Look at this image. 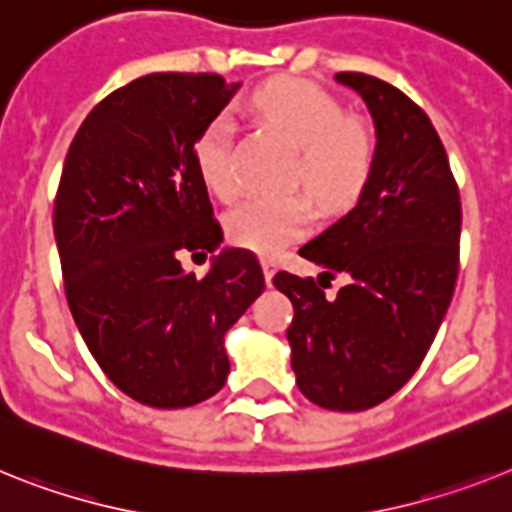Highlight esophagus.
Returning a JSON list of instances; mask_svg holds the SVG:
<instances>
[{
	"instance_id": "esophagus-1",
	"label": "esophagus",
	"mask_w": 512,
	"mask_h": 512,
	"mask_svg": "<svg viewBox=\"0 0 512 512\" xmlns=\"http://www.w3.org/2000/svg\"><path fill=\"white\" fill-rule=\"evenodd\" d=\"M260 265H263L265 283H268V286H270V281H273V268H276V263H273L270 257H263V260H260Z\"/></svg>"
}]
</instances>
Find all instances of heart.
Segmentation results:
<instances>
[{
    "label": "heart",
    "instance_id": "1",
    "mask_svg": "<svg viewBox=\"0 0 512 512\" xmlns=\"http://www.w3.org/2000/svg\"><path fill=\"white\" fill-rule=\"evenodd\" d=\"M260 117L299 148L296 182L304 184L325 208H346L362 195L375 163V140L364 124L346 119L343 106L328 90L309 80L281 77L255 93ZM195 163L218 200L234 203L242 179L234 163V124L216 117L205 124L195 143ZM315 218L307 195L255 197L226 218V236L236 247L273 255L299 239Z\"/></svg>",
    "mask_w": 512,
    "mask_h": 512
}]
</instances>
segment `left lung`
I'll return each instance as SVG.
<instances>
[{"label":"left lung","instance_id":"8db88e82","mask_svg":"<svg viewBox=\"0 0 512 512\" xmlns=\"http://www.w3.org/2000/svg\"><path fill=\"white\" fill-rule=\"evenodd\" d=\"M336 80L375 119V163L359 203L299 255L349 283L325 299L315 278L281 270L273 286L294 304L286 338L299 390L322 409L364 411L411 380L440 330L458 281L461 195L440 135L406 93L362 72Z\"/></svg>","mask_w":512,"mask_h":512}]
</instances>
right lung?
I'll list each match as a JSON object with an SVG mask.
<instances>
[{
	"mask_svg": "<svg viewBox=\"0 0 512 512\" xmlns=\"http://www.w3.org/2000/svg\"><path fill=\"white\" fill-rule=\"evenodd\" d=\"M236 88L208 72L137 77L90 111L64 158L54 236L67 304L106 377L153 409L223 388V336L265 289L249 249H221L205 278L182 268L223 242L195 143Z\"/></svg>",
	"mask_w": 512,
	"mask_h": 512,
	"instance_id": "add662e5",
	"label": "right lung"
}]
</instances>
